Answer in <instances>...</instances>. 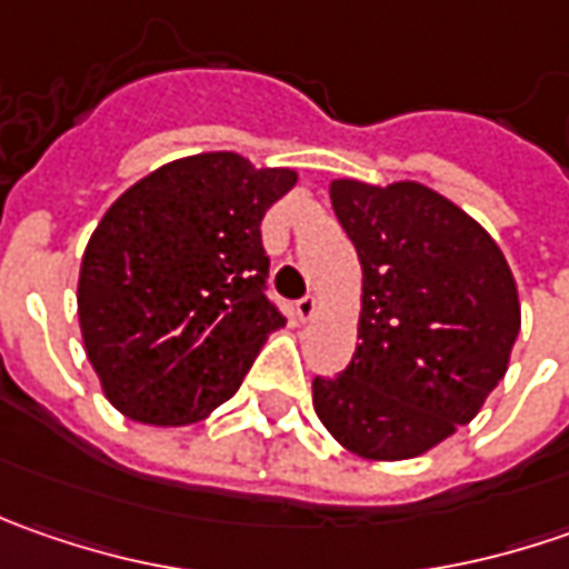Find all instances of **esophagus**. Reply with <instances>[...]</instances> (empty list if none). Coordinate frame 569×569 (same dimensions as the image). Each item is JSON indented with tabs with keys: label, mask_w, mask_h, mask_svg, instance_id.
<instances>
[{
	"label": "esophagus",
	"mask_w": 569,
	"mask_h": 569,
	"mask_svg": "<svg viewBox=\"0 0 569 569\" xmlns=\"http://www.w3.org/2000/svg\"><path fill=\"white\" fill-rule=\"evenodd\" d=\"M317 310H319L317 297H303V300H297L295 303V313L300 322H310V319L317 317Z\"/></svg>",
	"instance_id": "esophagus-1"
}]
</instances>
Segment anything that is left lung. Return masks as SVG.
Returning a JSON list of instances; mask_svg holds the SVG:
<instances>
[{
  "instance_id": "left-lung-1",
  "label": "left lung",
  "mask_w": 569,
  "mask_h": 569,
  "mask_svg": "<svg viewBox=\"0 0 569 569\" xmlns=\"http://www.w3.org/2000/svg\"><path fill=\"white\" fill-rule=\"evenodd\" d=\"M332 208L361 259L358 348L313 380L341 447L373 462L425 456L481 411L519 336V295L500 247L425 183L332 180Z\"/></svg>"
}]
</instances>
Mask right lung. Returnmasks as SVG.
<instances>
[{
	"label": "right lung",
	"instance_id": "right-lung-1",
	"mask_svg": "<svg viewBox=\"0 0 569 569\" xmlns=\"http://www.w3.org/2000/svg\"><path fill=\"white\" fill-rule=\"evenodd\" d=\"M297 170L206 151L151 170L91 233L78 326L107 402L132 421L180 427L240 389L284 326L262 284L259 224Z\"/></svg>",
	"mask_w": 569,
	"mask_h": 569
}]
</instances>
